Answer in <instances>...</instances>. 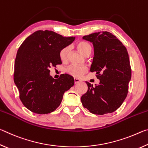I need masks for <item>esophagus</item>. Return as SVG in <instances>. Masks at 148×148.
Masks as SVG:
<instances>
[{"label": "esophagus", "instance_id": "esophagus-1", "mask_svg": "<svg viewBox=\"0 0 148 148\" xmlns=\"http://www.w3.org/2000/svg\"><path fill=\"white\" fill-rule=\"evenodd\" d=\"M82 82L81 79H79L78 78H74V84H78V83H79V82Z\"/></svg>", "mask_w": 148, "mask_h": 148}]
</instances>
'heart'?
I'll return each mask as SVG.
<instances>
[{
  "label": "heart",
  "mask_w": 148,
  "mask_h": 148,
  "mask_svg": "<svg viewBox=\"0 0 148 148\" xmlns=\"http://www.w3.org/2000/svg\"><path fill=\"white\" fill-rule=\"evenodd\" d=\"M76 46L80 53L85 56H89L91 53L92 47L91 45L86 42L80 41L77 44ZM70 51H71V47L70 46L65 47L60 51L59 57L62 61H66L67 59H68ZM66 71L67 73L72 76L79 77L82 74L86 73L87 71V68L86 66H79V65L72 64L67 67Z\"/></svg>",
  "instance_id": "obj_1"
}]
</instances>
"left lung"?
<instances>
[{
    "instance_id": "1",
    "label": "left lung",
    "mask_w": 148,
    "mask_h": 148,
    "mask_svg": "<svg viewBox=\"0 0 148 148\" xmlns=\"http://www.w3.org/2000/svg\"><path fill=\"white\" fill-rule=\"evenodd\" d=\"M92 42L94 57L90 71L96 72L99 85L86 82L88 89L81 97L84 108L92 114L112 113L127 97L131 69L126 47L109 32H95L83 36Z\"/></svg>"
}]
</instances>
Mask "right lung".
<instances>
[{"instance_id": "add662e5", "label": "right lung", "mask_w": 148, "mask_h": 148, "mask_svg": "<svg viewBox=\"0 0 148 148\" xmlns=\"http://www.w3.org/2000/svg\"><path fill=\"white\" fill-rule=\"evenodd\" d=\"M74 39L51 31H37L19 47L14 80L20 100L30 111L38 114L53 112L61 104L64 92L74 86L73 77L63 74L54 79L50 76L49 68L62 64L60 51Z\"/></svg>"}]
</instances>
